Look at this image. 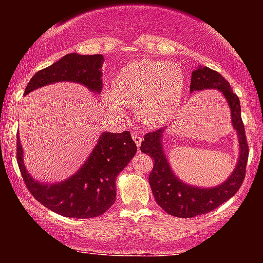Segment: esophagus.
<instances>
[{
  "instance_id": "1",
  "label": "esophagus",
  "mask_w": 263,
  "mask_h": 263,
  "mask_svg": "<svg viewBox=\"0 0 263 263\" xmlns=\"http://www.w3.org/2000/svg\"><path fill=\"white\" fill-rule=\"evenodd\" d=\"M132 138H134L135 143L137 144V147H140L142 142V136L140 134H137V132H132Z\"/></svg>"
}]
</instances>
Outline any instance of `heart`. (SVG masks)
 Listing matches in <instances>:
<instances>
[{
    "label": "heart",
    "mask_w": 263,
    "mask_h": 263,
    "mask_svg": "<svg viewBox=\"0 0 263 263\" xmlns=\"http://www.w3.org/2000/svg\"><path fill=\"white\" fill-rule=\"evenodd\" d=\"M184 91L180 68L162 60L140 59L123 66L112 81V90L104 91V100L122 112V102L135 105V112L144 125L156 127L173 116Z\"/></svg>",
    "instance_id": "heart-1"
}]
</instances>
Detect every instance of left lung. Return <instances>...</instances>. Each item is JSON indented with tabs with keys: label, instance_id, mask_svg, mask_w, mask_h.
Here are the masks:
<instances>
[{
	"label": "left lung",
	"instance_id": "1",
	"mask_svg": "<svg viewBox=\"0 0 263 263\" xmlns=\"http://www.w3.org/2000/svg\"><path fill=\"white\" fill-rule=\"evenodd\" d=\"M203 90H218L222 93L230 107L231 125L237 134L240 148L238 159L236 167L225 182L211 188H204L190 185L179 179L172 170L163 149L162 138L165 127L147 134L141 144V152L151 156L155 161L148 180L157 204L165 213L177 218H194L216 209L236 194L245 178L249 146L245 136V127L241 119L240 100L236 93L231 90L229 81L222 75L206 66H199L197 70L192 73L190 92Z\"/></svg>",
	"mask_w": 263,
	"mask_h": 263
}]
</instances>
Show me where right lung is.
I'll return each instance as SVG.
<instances>
[{
  "label": "right lung",
  "mask_w": 263,
  "mask_h": 263,
  "mask_svg": "<svg viewBox=\"0 0 263 263\" xmlns=\"http://www.w3.org/2000/svg\"><path fill=\"white\" fill-rule=\"evenodd\" d=\"M101 54H66L58 62L35 73L25 95L39 87L70 81L86 86L93 93L102 89ZM137 152L128 131L102 132L83 165L68 179L58 183L38 182L25 167L23 148L17 134V162L26 186L45 208L66 218L87 219L101 215L116 200V178Z\"/></svg>",
  "instance_id": "obj_1"
}]
</instances>
